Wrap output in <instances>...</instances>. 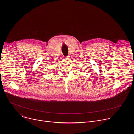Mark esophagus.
Masks as SVG:
<instances>
[{
    "mask_svg": "<svg viewBox=\"0 0 134 134\" xmlns=\"http://www.w3.org/2000/svg\"><path fill=\"white\" fill-rule=\"evenodd\" d=\"M69 59V56H67V57H66L65 58V60H68Z\"/></svg>",
    "mask_w": 134,
    "mask_h": 134,
    "instance_id": "obj_1",
    "label": "esophagus"
}]
</instances>
